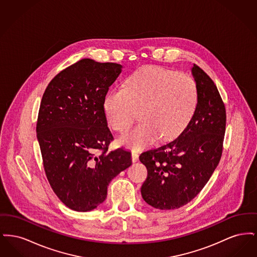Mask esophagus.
I'll use <instances>...</instances> for the list:
<instances>
[{
    "instance_id": "obj_1",
    "label": "esophagus",
    "mask_w": 257,
    "mask_h": 257,
    "mask_svg": "<svg viewBox=\"0 0 257 257\" xmlns=\"http://www.w3.org/2000/svg\"><path fill=\"white\" fill-rule=\"evenodd\" d=\"M139 160V154L136 151H132V161L136 163Z\"/></svg>"
}]
</instances>
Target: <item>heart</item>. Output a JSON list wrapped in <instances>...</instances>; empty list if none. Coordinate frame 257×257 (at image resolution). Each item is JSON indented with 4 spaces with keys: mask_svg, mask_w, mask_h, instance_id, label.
<instances>
[{
    "mask_svg": "<svg viewBox=\"0 0 257 257\" xmlns=\"http://www.w3.org/2000/svg\"><path fill=\"white\" fill-rule=\"evenodd\" d=\"M196 104L197 88L190 76L145 67L127 79L125 87L108 93L104 111L110 127L123 132L140 110L143 122L118 139L120 146L140 149L154 145L160 137L163 141L176 138L192 119Z\"/></svg>",
    "mask_w": 257,
    "mask_h": 257,
    "instance_id": "heart-1",
    "label": "heart"
}]
</instances>
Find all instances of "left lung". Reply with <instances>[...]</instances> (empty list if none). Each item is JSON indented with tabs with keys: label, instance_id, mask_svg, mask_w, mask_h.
<instances>
[{
	"label": "left lung",
	"instance_id": "8db88e82",
	"mask_svg": "<svg viewBox=\"0 0 257 257\" xmlns=\"http://www.w3.org/2000/svg\"><path fill=\"white\" fill-rule=\"evenodd\" d=\"M197 104L192 119L176 139L142 153L147 178L141 193L152 207H182L203 189L219 165L226 114L219 90L211 78L194 64Z\"/></svg>",
	"mask_w": 257,
	"mask_h": 257
}]
</instances>
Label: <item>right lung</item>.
<instances>
[{
  "instance_id": "obj_1",
  "label": "right lung",
  "mask_w": 257,
  "mask_h": 257,
  "mask_svg": "<svg viewBox=\"0 0 257 257\" xmlns=\"http://www.w3.org/2000/svg\"><path fill=\"white\" fill-rule=\"evenodd\" d=\"M122 68L84 59L58 74L42 96L37 137L44 170L54 193L74 211L97 207L111 179L132 165L131 152H108L113 138L104 101Z\"/></svg>"
}]
</instances>
